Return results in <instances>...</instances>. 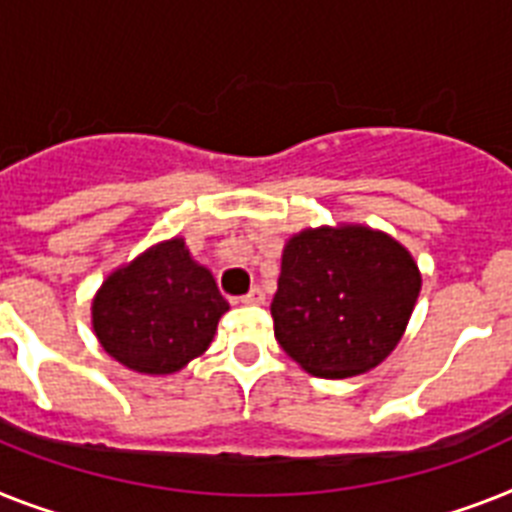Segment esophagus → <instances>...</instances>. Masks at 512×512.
<instances>
[{"label":"esophagus","mask_w":512,"mask_h":512,"mask_svg":"<svg viewBox=\"0 0 512 512\" xmlns=\"http://www.w3.org/2000/svg\"><path fill=\"white\" fill-rule=\"evenodd\" d=\"M240 301L248 303V306H261V303L266 301V295H264V290H261V287H251V293L243 295Z\"/></svg>","instance_id":"1"}]
</instances>
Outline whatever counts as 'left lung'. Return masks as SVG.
<instances>
[{
  "instance_id": "obj_1",
  "label": "left lung",
  "mask_w": 512,
  "mask_h": 512,
  "mask_svg": "<svg viewBox=\"0 0 512 512\" xmlns=\"http://www.w3.org/2000/svg\"><path fill=\"white\" fill-rule=\"evenodd\" d=\"M418 293L416 259L387 232L306 227L282 248L274 337L314 377H356L398 348Z\"/></svg>"
}]
</instances>
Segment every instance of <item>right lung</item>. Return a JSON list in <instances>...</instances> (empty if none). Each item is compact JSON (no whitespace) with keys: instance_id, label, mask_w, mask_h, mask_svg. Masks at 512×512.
Returning <instances> with one entry per match:
<instances>
[{"instance_id":"right-lung-1","label":"right lung","mask_w":512,"mask_h":512,"mask_svg":"<svg viewBox=\"0 0 512 512\" xmlns=\"http://www.w3.org/2000/svg\"><path fill=\"white\" fill-rule=\"evenodd\" d=\"M230 303L214 274L170 238L117 266L91 301V327L114 361L167 377L204 356Z\"/></svg>"}]
</instances>
